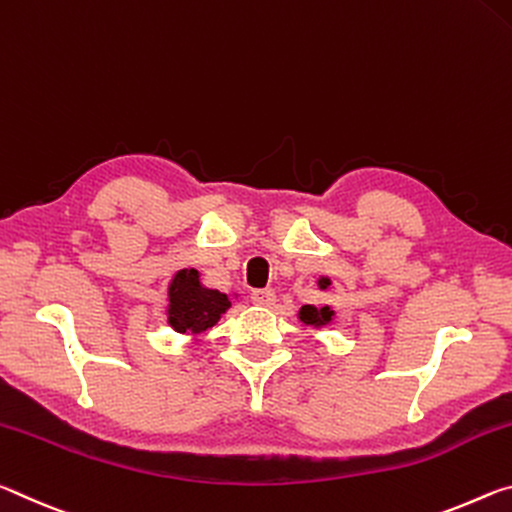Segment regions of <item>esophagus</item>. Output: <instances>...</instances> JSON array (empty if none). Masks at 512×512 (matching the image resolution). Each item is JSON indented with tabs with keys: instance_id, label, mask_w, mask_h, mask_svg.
<instances>
[{
	"instance_id": "obj_1",
	"label": "esophagus",
	"mask_w": 512,
	"mask_h": 512,
	"mask_svg": "<svg viewBox=\"0 0 512 512\" xmlns=\"http://www.w3.org/2000/svg\"><path fill=\"white\" fill-rule=\"evenodd\" d=\"M251 301H254L256 306H263V308H272L274 301H276V292L272 288H265V290H254L251 292Z\"/></svg>"
}]
</instances>
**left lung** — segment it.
<instances>
[{
  "mask_svg": "<svg viewBox=\"0 0 512 512\" xmlns=\"http://www.w3.org/2000/svg\"><path fill=\"white\" fill-rule=\"evenodd\" d=\"M331 286L329 279H320V288L326 290ZM299 322H304L306 326H313V329H322V326H329L335 317V311L331 306H301L299 308Z\"/></svg>",
  "mask_w": 512,
  "mask_h": 512,
  "instance_id": "obj_1",
  "label": "left lung"
}]
</instances>
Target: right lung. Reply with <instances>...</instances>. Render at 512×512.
I'll list each match as a JSON object with an SVG mask.
<instances>
[{
    "label": "right lung",
    "mask_w": 512,
    "mask_h": 512,
    "mask_svg": "<svg viewBox=\"0 0 512 512\" xmlns=\"http://www.w3.org/2000/svg\"><path fill=\"white\" fill-rule=\"evenodd\" d=\"M231 301L220 290L201 286L197 270H179L167 286V324L183 335H201L220 322Z\"/></svg>",
    "instance_id": "add662e5"
}]
</instances>
